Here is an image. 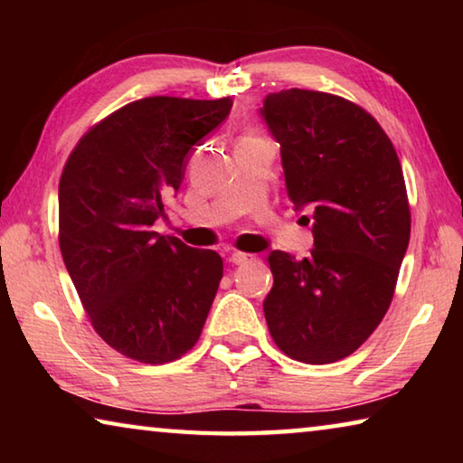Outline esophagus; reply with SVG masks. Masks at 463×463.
I'll return each mask as SVG.
<instances>
[{
	"mask_svg": "<svg viewBox=\"0 0 463 463\" xmlns=\"http://www.w3.org/2000/svg\"><path fill=\"white\" fill-rule=\"evenodd\" d=\"M229 260H231V263H234V265H242V263H247V261L250 260V255L241 253V250H232Z\"/></svg>",
	"mask_w": 463,
	"mask_h": 463,
	"instance_id": "1",
	"label": "esophagus"
}]
</instances>
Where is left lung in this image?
Listing matches in <instances>:
<instances>
[{"mask_svg": "<svg viewBox=\"0 0 463 463\" xmlns=\"http://www.w3.org/2000/svg\"><path fill=\"white\" fill-rule=\"evenodd\" d=\"M260 114L279 143L288 198L315 210L310 255L268 257L265 320L288 357L339 362L375 331L394 296L411 239L401 161L373 116L339 96L268 93Z\"/></svg>", "mask_w": 463, "mask_h": 463, "instance_id": "8db88e82", "label": "left lung"}]
</instances>
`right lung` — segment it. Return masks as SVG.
<instances>
[{"mask_svg":"<svg viewBox=\"0 0 463 463\" xmlns=\"http://www.w3.org/2000/svg\"><path fill=\"white\" fill-rule=\"evenodd\" d=\"M231 98H145L96 124L59 184L62 261L98 335L137 362H174L200 339L222 257L153 231Z\"/></svg>","mask_w":463,"mask_h":463,"instance_id":"1","label":"right lung"}]
</instances>
